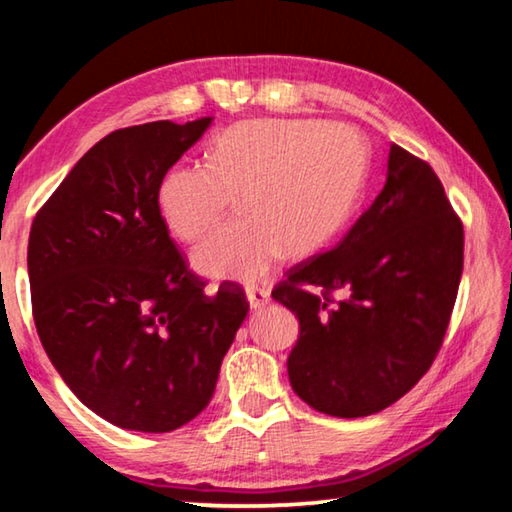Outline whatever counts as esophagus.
<instances>
[{
	"label": "esophagus",
	"instance_id": "34e87169",
	"mask_svg": "<svg viewBox=\"0 0 512 512\" xmlns=\"http://www.w3.org/2000/svg\"><path fill=\"white\" fill-rule=\"evenodd\" d=\"M246 298H248V305L250 309H262L266 307L268 302H271V293H268L266 289H248L246 291Z\"/></svg>",
	"mask_w": 512,
	"mask_h": 512
}]
</instances>
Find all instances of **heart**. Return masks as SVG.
Listing matches in <instances>:
<instances>
[{
  "instance_id": "obj_1",
  "label": "heart",
  "mask_w": 512,
  "mask_h": 512,
  "mask_svg": "<svg viewBox=\"0 0 512 512\" xmlns=\"http://www.w3.org/2000/svg\"><path fill=\"white\" fill-rule=\"evenodd\" d=\"M366 173V146L350 126L314 119H248L207 146V164L171 169L158 210L171 235L201 239L239 196L244 219L194 250L214 280L255 282L287 255L323 248L348 221Z\"/></svg>"
}]
</instances>
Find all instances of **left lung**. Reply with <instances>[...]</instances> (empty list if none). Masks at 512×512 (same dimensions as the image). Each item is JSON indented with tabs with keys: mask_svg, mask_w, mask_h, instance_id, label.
<instances>
[{
	"mask_svg": "<svg viewBox=\"0 0 512 512\" xmlns=\"http://www.w3.org/2000/svg\"><path fill=\"white\" fill-rule=\"evenodd\" d=\"M461 273L463 225L443 185L391 144L384 189L348 235L273 289L300 325L287 361L293 391L336 418L400 400L436 359ZM332 290L344 293L339 303Z\"/></svg>",
	"mask_w": 512,
	"mask_h": 512,
	"instance_id": "1",
	"label": "left lung"
}]
</instances>
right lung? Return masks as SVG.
<instances>
[{
	"label": "right lung",
	"instance_id": "right-lung-1",
	"mask_svg": "<svg viewBox=\"0 0 512 512\" xmlns=\"http://www.w3.org/2000/svg\"><path fill=\"white\" fill-rule=\"evenodd\" d=\"M212 119L106 135L31 225L27 266L42 348L69 391L128 431L167 433L194 420L248 314L237 284L203 293L158 210L162 178Z\"/></svg>",
	"mask_w": 512,
	"mask_h": 512
}]
</instances>
